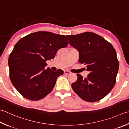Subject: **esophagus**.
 I'll return each mask as SVG.
<instances>
[{
	"label": "esophagus",
	"instance_id": "34e87169",
	"mask_svg": "<svg viewBox=\"0 0 129 129\" xmlns=\"http://www.w3.org/2000/svg\"><path fill=\"white\" fill-rule=\"evenodd\" d=\"M70 73L69 71H67V70H65V71H64V74L65 75H69L70 74Z\"/></svg>",
	"mask_w": 129,
	"mask_h": 129
}]
</instances>
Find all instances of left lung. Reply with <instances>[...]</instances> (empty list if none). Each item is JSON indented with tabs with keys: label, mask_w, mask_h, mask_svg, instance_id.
<instances>
[{
	"label": "left lung",
	"mask_w": 129,
	"mask_h": 129,
	"mask_svg": "<svg viewBox=\"0 0 129 129\" xmlns=\"http://www.w3.org/2000/svg\"><path fill=\"white\" fill-rule=\"evenodd\" d=\"M69 44L79 52V61L90 72L87 78L77 74L72 87L75 93L87 102L104 98L114 87L119 68L116 52L112 45L100 35L84 32L67 35Z\"/></svg>",
	"instance_id": "obj_1"
}]
</instances>
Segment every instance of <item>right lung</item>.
I'll use <instances>...</instances> for the list:
<instances>
[{
  "label": "right lung",
  "instance_id": "1",
  "mask_svg": "<svg viewBox=\"0 0 129 129\" xmlns=\"http://www.w3.org/2000/svg\"><path fill=\"white\" fill-rule=\"evenodd\" d=\"M69 44L65 35L39 31L27 35L15 45L8 59L9 77L14 87L24 97L38 101L54 88L64 71L45 69L46 61Z\"/></svg>",
  "mask_w": 129,
  "mask_h": 129
}]
</instances>
